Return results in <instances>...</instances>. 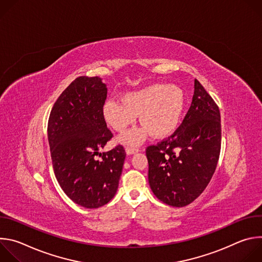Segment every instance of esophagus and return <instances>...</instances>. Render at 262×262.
<instances>
[{"mask_svg": "<svg viewBox=\"0 0 262 262\" xmlns=\"http://www.w3.org/2000/svg\"><path fill=\"white\" fill-rule=\"evenodd\" d=\"M125 151H126L127 155H133V154H136V152L139 151V148H137V147H132V146H126Z\"/></svg>", "mask_w": 262, "mask_h": 262, "instance_id": "obj_1", "label": "esophagus"}]
</instances>
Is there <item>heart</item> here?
Segmentation results:
<instances>
[{
    "label": "heart",
    "mask_w": 262,
    "mask_h": 262,
    "mask_svg": "<svg viewBox=\"0 0 262 262\" xmlns=\"http://www.w3.org/2000/svg\"><path fill=\"white\" fill-rule=\"evenodd\" d=\"M184 106V96L180 88L173 85L155 84L143 89L127 92L122 100L107 99L102 106V117L115 132L122 133L137 120L144 125L135 128L122 137L125 145L140 144L148 132L152 137L170 135L177 126Z\"/></svg>",
    "instance_id": "1"
}]
</instances>
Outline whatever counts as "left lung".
Instances as JSON below:
<instances>
[{"mask_svg": "<svg viewBox=\"0 0 262 262\" xmlns=\"http://www.w3.org/2000/svg\"><path fill=\"white\" fill-rule=\"evenodd\" d=\"M220 110L198 80L192 104L179 127L157 145L146 148L148 181L164 203H192L209 183L220 158Z\"/></svg>", "mask_w": 262, "mask_h": 262, "instance_id": "8db88e82", "label": "left lung"}]
</instances>
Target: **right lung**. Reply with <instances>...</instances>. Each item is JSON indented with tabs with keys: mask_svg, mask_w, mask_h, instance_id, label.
<instances>
[{
	"mask_svg": "<svg viewBox=\"0 0 262 262\" xmlns=\"http://www.w3.org/2000/svg\"><path fill=\"white\" fill-rule=\"evenodd\" d=\"M106 93L98 77L77 78L54 103L48 123L56 178L64 193L86 208L103 206L115 196L126 157L120 144L99 154L113 138L102 117Z\"/></svg>",
	"mask_w": 262,
	"mask_h": 262,
	"instance_id": "obj_1",
	"label": "right lung"
}]
</instances>
